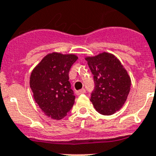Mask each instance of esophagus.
I'll use <instances>...</instances> for the list:
<instances>
[{"label": "esophagus", "mask_w": 156, "mask_h": 156, "mask_svg": "<svg viewBox=\"0 0 156 156\" xmlns=\"http://www.w3.org/2000/svg\"><path fill=\"white\" fill-rule=\"evenodd\" d=\"M86 93V89H80V90H78V91H76V94L77 95H80V94H83V93Z\"/></svg>", "instance_id": "obj_1"}]
</instances>
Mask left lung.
Segmentation results:
<instances>
[{
  "label": "left lung",
  "mask_w": 156,
  "mask_h": 156,
  "mask_svg": "<svg viewBox=\"0 0 156 156\" xmlns=\"http://www.w3.org/2000/svg\"><path fill=\"white\" fill-rule=\"evenodd\" d=\"M95 87L90 101L97 112L111 115L120 110L130 90L131 80L119 59L108 52L86 57Z\"/></svg>",
  "instance_id": "8db88e82"
}]
</instances>
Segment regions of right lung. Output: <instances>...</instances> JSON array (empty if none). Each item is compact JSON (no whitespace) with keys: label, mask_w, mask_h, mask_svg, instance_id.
<instances>
[{"label":"right lung","mask_w":156,"mask_h":156,"mask_svg":"<svg viewBox=\"0 0 156 156\" xmlns=\"http://www.w3.org/2000/svg\"><path fill=\"white\" fill-rule=\"evenodd\" d=\"M78 56L52 52L35 67L30 78L34 99L46 115L59 120L67 115L74 104L69 71Z\"/></svg>","instance_id":"1"}]
</instances>
